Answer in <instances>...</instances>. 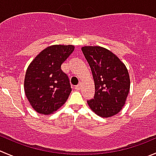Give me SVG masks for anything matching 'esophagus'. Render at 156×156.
Masks as SVG:
<instances>
[{
  "instance_id": "34e87169",
  "label": "esophagus",
  "mask_w": 156,
  "mask_h": 156,
  "mask_svg": "<svg viewBox=\"0 0 156 156\" xmlns=\"http://www.w3.org/2000/svg\"><path fill=\"white\" fill-rule=\"evenodd\" d=\"M81 88V83H79V84H78V85H76L75 87V90H80V89Z\"/></svg>"
}]
</instances>
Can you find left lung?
<instances>
[{
	"label": "left lung",
	"instance_id": "obj_1",
	"mask_svg": "<svg viewBox=\"0 0 156 156\" xmlns=\"http://www.w3.org/2000/svg\"><path fill=\"white\" fill-rule=\"evenodd\" d=\"M93 75L94 98L89 107L101 117L117 114L126 101L130 88L129 72L124 63L111 51L101 46L81 48Z\"/></svg>",
	"mask_w": 156,
	"mask_h": 156
}]
</instances>
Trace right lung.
<instances>
[{"mask_svg":"<svg viewBox=\"0 0 156 156\" xmlns=\"http://www.w3.org/2000/svg\"><path fill=\"white\" fill-rule=\"evenodd\" d=\"M75 49L72 45H52L30 62L24 78V91L37 113L49 115L61 107L72 91L61 66Z\"/></svg>","mask_w":156,"mask_h":156,"instance_id":"1","label":"right lung"}]
</instances>
